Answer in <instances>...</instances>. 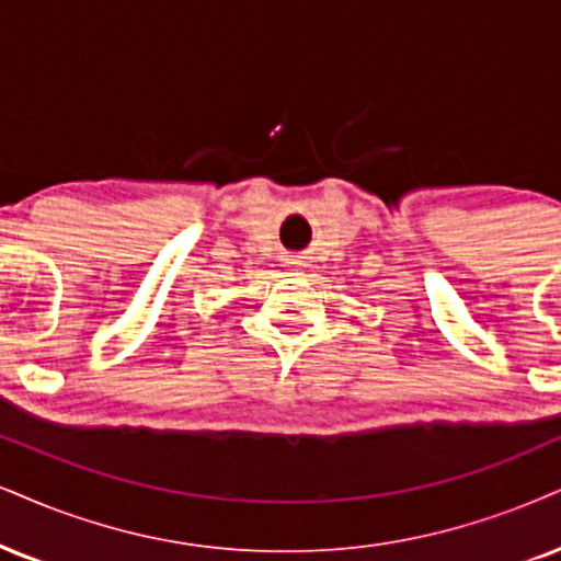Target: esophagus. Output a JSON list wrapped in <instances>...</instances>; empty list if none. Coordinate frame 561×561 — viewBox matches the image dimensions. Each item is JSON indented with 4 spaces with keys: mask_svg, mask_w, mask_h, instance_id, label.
<instances>
[{
    "mask_svg": "<svg viewBox=\"0 0 561 561\" xmlns=\"http://www.w3.org/2000/svg\"><path fill=\"white\" fill-rule=\"evenodd\" d=\"M299 265H301L299 260H291V262H288V270H299Z\"/></svg>",
    "mask_w": 561,
    "mask_h": 561,
    "instance_id": "34e87169",
    "label": "esophagus"
}]
</instances>
